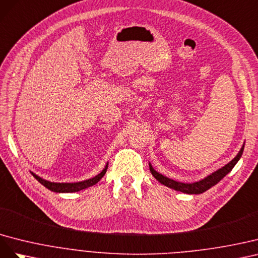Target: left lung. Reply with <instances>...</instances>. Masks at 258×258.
I'll list each match as a JSON object with an SVG mask.
<instances>
[{
    "label": "left lung",
    "instance_id": "obj_1",
    "mask_svg": "<svg viewBox=\"0 0 258 258\" xmlns=\"http://www.w3.org/2000/svg\"><path fill=\"white\" fill-rule=\"evenodd\" d=\"M243 150H244V146L242 147L240 152L237 154V157H235L232 161H230L227 165H225L224 167L220 168V170L216 171L215 173L211 174L210 176H208L207 178H204L200 181L194 182V183H182V182L175 181V180L167 178V177H165V176L161 175L158 172L154 171L152 166H151V164H149V167H150L151 174L154 176V178L159 180L162 183V185L167 186V187H170L172 189H175L176 191H180V192H183V194L199 195V194L204 192V191L209 190L211 187L215 186L218 181L222 180L225 177V176L232 170L233 166L237 164V162L240 160L242 153H243Z\"/></svg>",
    "mask_w": 258,
    "mask_h": 258
}]
</instances>
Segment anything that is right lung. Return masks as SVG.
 Segmentation results:
<instances>
[{"instance_id": "right-lung-1", "label": "right lung", "mask_w": 258, "mask_h": 258, "mask_svg": "<svg viewBox=\"0 0 258 258\" xmlns=\"http://www.w3.org/2000/svg\"><path fill=\"white\" fill-rule=\"evenodd\" d=\"M107 168H108V164L106 165L104 170H102V172L100 174H98L97 176H95V177L84 180V181H81V182H72V183L71 182H61V183L60 182H50V181H47L45 179L39 177L38 175H35L33 173H31V174L33 175V177L39 182H41L44 187H46L47 189L54 191V192H77V191L83 190L85 188H88V187L95 185V183H97L102 178V176L106 174Z\"/></svg>"}]
</instances>
